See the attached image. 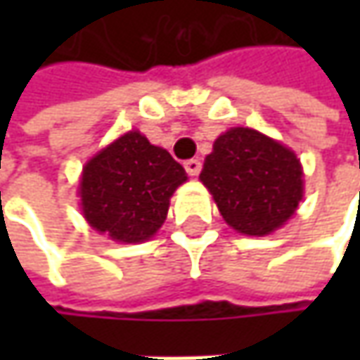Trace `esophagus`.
I'll list each match as a JSON object with an SVG mask.
<instances>
[{
    "label": "esophagus",
    "instance_id": "1",
    "mask_svg": "<svg viewBox=\"0 0 360 360\" xmlns=\"http://www.w3.org/2000/svg\"><path fill=\"white\" fill-rule=\"evenodd\" d=\"M184 168H186V172L190 174V176H198L202 170V162L196 158L186 160V162H184Z\"/></svg>",
    "mask_w": 360,
    "mask_h": 360
}]
</instances>
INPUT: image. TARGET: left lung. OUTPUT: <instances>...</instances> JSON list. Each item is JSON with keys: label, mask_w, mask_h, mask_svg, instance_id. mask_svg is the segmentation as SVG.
I'll return each instance as SVG.
<instances>
[{"label": "left lung", "mask_w": 360, "mask_h": 360, "mask_svg": "<svg viewBox=\"0 0 360 360\" xmlns=\"http://www.w3.org/2000/svg\"><path fill=\"white\" fill-rule=\"evenodd\" d=\"M200 180L226 224L248 236L281 229L297 212L304 190L297 154L252 128L218 136Z\"/></svg>", "instance_id": "left-lung-1"}]
</instances>
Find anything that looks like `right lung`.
Instances as JSON below:
<instances>
[{"mask_svg":"<svg viewBox=\"0 0 360 360\" xmlns=\"http://www.w3.org/2000/svg\"><path fill=\"white\" fill-rule=\"evenodd\" d=\"M188 180L164 148L131 130L84 166L82 214L91 229L122 244L150 240L164 224L174 190Z\"/></svg>","mask_w":360,"mask_h":360,"instance_id":"obj_1","label":"right lung"}]
</instances>
